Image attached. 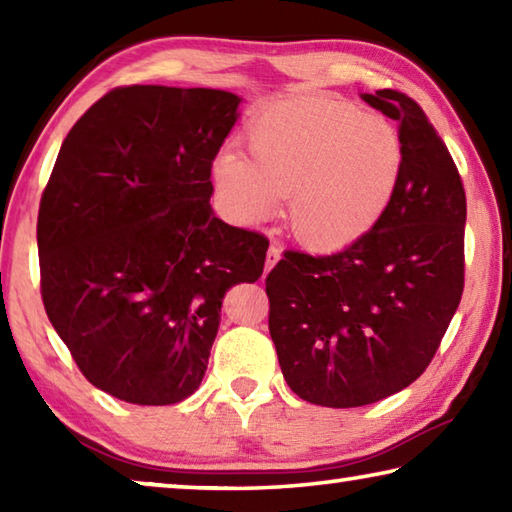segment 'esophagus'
<instances>
[{
	"label": "esophagus",
	"mask_w": 512,
	"mask_h": 512,
	"mask_svg": "<svg viewBox=\"0 0 512 512\" xmlns=\"http://www.w3.org/2000/svg\"><path fill=\"white\" fill-rule=\"evenodd\" d=\"M280 257H282V253H280V248L277 246H271L268 248V253H266V266H264V275L271 271V268L280 262Z\"/></svg>",
	"instance_id": "34e87169"
}]
</instances>
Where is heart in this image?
Here are the masks:
<instances>
[{
	"mask_svg": "<svg viewBox=\"0 0 512 512\" xmlns=\"http://www.w3.org/2000/svg\"><path fill=\"white\" fill-rule=\"evenodd\" d=\"M246 144L250 158L221 151L212 162L223 212L237 223H262L287 196L293 235L323 250L366 237L404 173V144L391 121L327 94L264 103Z\"/></svg>",
	"mask_w": 512,
	"mask_h": 512,
	"instance_id": "heart-1",
	"label": "heart"
}]
</instances>
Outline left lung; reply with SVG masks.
I'll use <instances>...</instances> for the list:
<instances>
[{
	"label": "left lung",
	"mask_w": 512,
	"mask_h": 512,
	"mask_svg": "<svg viewBox=\"0 0 512 512\" xmlns=\"http://www.w3.org/2000/svg\"><path fill=\"white\" fill-rule=\"evenodd\" d=\"M400 124L404 173L388 212L334 255L287 250L266 277L282 375L305 402L352 409L418 379L465 280V189L445 142L411 97L361 94Z\"/></svg>",
	"instance_id": "obj_1"
}]
</instances>
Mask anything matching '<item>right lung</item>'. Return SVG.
Returning <instances> with one entry per match:
<instances>
[{"instance_id":"add662e5","label":"right lung","mask_w":512,"mask_h":512,"mask_svg":"<svg viewBox=\"0 0 512 512\" xmlns=\"http://www.w3.org/2000/svg\"><path fill=\"white\" fill-rule=\"evenodd\" d=\"M239 103L210 88H115L60 146L38 212L42 302L85 379L117 400L192 395L225 291L264 271L268 239L210 205Z\"/></svg>"}]
</instances>
